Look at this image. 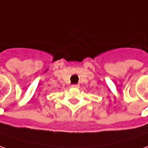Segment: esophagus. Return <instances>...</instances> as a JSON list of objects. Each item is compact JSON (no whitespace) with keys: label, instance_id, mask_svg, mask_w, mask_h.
Instances as JSON below:
<instances>
[{"label":"esophagus","instance_id":"obj_1","mask_svg":"<svg viewBox=\"0 0 148 148\" xmlns=\"http://www.w3.org/2000/svg\"><path fill=\"white\" fill-rule=\"evenodd\" d=\"M71 87H72V88H79V84H73Z\"/></svg>","mask_w":148,"mask_h":148}]
</instances>
